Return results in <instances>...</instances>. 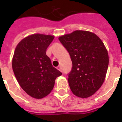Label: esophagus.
Masks as SVG:
<instances>
[{"instance_id": "34e87169", "label": "esophagus", "mask_w": 122, "mask_h": 122, "mask_svg": "<svg viewBox=\"0 0 122 122\" xmlns=\"http://www.w3.org/2000/svg\"><path fill=\"white\" fill-rule=\"evenodd\" d=\"M57 69H58L59 71H62V70H61V66H57Z\"/></svg>"}]
</instances>
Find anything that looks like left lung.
<instances>
[{"label":"left lung","mask_w":122,"mask_h":122,"mask_svg":"<svg viewBox=\"0 0 122 122\" xmlns=\"http://www.w3.org/2000/svg\"><path fill=\"white\" fill-rule=\"evenodd\" d=\"M70 54L72 68L68 76L72 92L87 98L94 94L105 81L108 54L102 41L95 33L75 30L59 37Z\"/></svg>","instance_id":"obj_1"}]
</instances>
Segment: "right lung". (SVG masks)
I'll list each match as a JSON object with an SVG mask.
<instances>
[{"label": "right lung", "mask_w": 122, "mask_h": 122, "mask_svg": "<svg viewBox=\"0 0 122 122\" xmlns=\"http://www.w3.org/2000/svg\"><path fill=\"white\" fill-rule=\"evenodd\" d=\"M54 36L32 34L18 43L12 58V69L19 84L29 95L42 99L50 93L57 77L62 73L54 68L46 49Z\"/></svg>", "instance_id": "right-lung-1"}]
</instances>
